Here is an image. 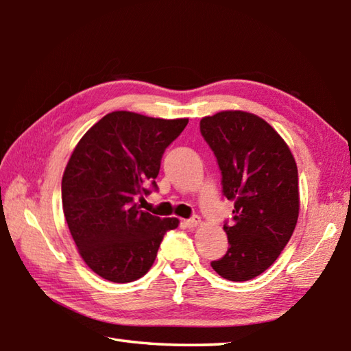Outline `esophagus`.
I'll return each instance as SVG.
<instances>
[{"mask_svg": "<svg viewBox=\"0 0 351 351\" xmlns=\"http://www.w3.org/2000/svg\"><path fill=\"white\" fill-rule=\"evenodd\" d=\"M186 226L187 228H197V226L201 223V218L199 217H193V218H190V219H186Z\"/></svg>", "mask_w": 351, "mask_h": 351, "instance_id": "esophagus-1", "label": "esophagus"}]
</instances>
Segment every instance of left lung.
<instances>
[{
    "instance_id": "8db88e82",
    "label": "left lung",
    "mask_w": 351,
    "mask_h": 351,
    "mask_svg": "<svg viewBox=\"0 0 351 351\" xmlns=\"http://www.w3.org/2000/svg\"><path fill=\"white\" fill-rule=\"evenodd\" d=\"M199 130L215 153L224 197L234 201L224 224L229 249L212 261L226 280L246 282L274 263L299 218V176L287 142L252 112L229 110L201 119Z\"/></svg>"
}]
</instances>
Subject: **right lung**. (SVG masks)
<instances>
[{"instance_id": "obj_1", "label": "right lung", "mask_w": 351, "mask_h": 351, "mask_svg": "<svg viewBox=\"0 0 351 351\" xmlns=\"http://www.w3.org/2000/svg\"><path fill=\"white\" fill-rule=\"evenodd\" d=\"M189 119L112 111L83 134L62 178V203L71 237L88 268L105 280L145 276L178 218L141 210L136 201L156 189L164 150Z\"/></svg>"}]
</instances>
